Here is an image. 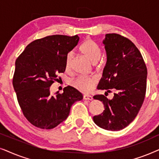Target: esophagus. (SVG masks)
<instances>
[{
  "instance_id": "esophagus-1",
  "label": "esophagus",
  "mask_w": 159,
  "mask_h": 159,
  "mask_svg": "<svg viewBox=\"0 0 159 159\" xmlns=\"http://www.w3.org/2000/svg\"><path fill=\"white\" fill-rule=\"evenodd\" d=\"M83 99L86 100V101H93V97L91 95H83Z\"/></svg>"
}]
</instances>
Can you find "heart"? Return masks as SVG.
Returning a JSON list of instances; mask_svg holds the SVG:
<instances>
[{
    "instance_id": "obj_1",
    "label": "heart",
    "mask_w": 159,
    "mask_h": 159,
    "mask_svg": "<svg viewBox=\"0 0 159 159\" xmlns=\"http://www.w3.org/2000/svg\"><path fill=\"white\" fill-rule=\"evenodd\" d=\"M80 51L92 64H95L101 57V50L99 45L90 39H86L80 46ZM72 55L69 53L65 59V69L69 71L71 68ZM98 80L94 77H77L71 82V84L80 92L88 94L94 90Z\"/></svg>"
}]
</instances>
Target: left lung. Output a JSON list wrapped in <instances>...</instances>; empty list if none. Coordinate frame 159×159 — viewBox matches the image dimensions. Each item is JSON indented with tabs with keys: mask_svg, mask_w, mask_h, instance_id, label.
I'll return each mask as SVG.
<instances>
[{
	"mask_svg": "<svg viewBox=\"0 0 159 159\" xmlns=\"http://www.w3.org/2000/svg\"><path fill=\"white\" fill-rule=\"evenodd\" d=\"M103 43L107 61L98 89L108 93L112 89L116 93L111 100L103 95L93 97L105 108L101 114L93 116V121L104 129L119 131L134 120L143 105L147 68L140 52L129 39L106 34Z\"/></svg>",
	"mask_w": 159,
	"mask_h": 159,
	"instance_id": "obj_1",
	"label": "left lung"
}]
</instances>
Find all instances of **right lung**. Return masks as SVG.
I'll return each instance as SVG.
<instances>
[{
    "mask_svg": "<svg viewBox=\"0 0 159 159\" xmlns=\"http://www.w3.org/2000/svg\"><path fill=\"white\" fill-rule=\"evenodd\" d=\"M78 35L47 36L30 43L15 62L13 86L26 119L40 129H51L66 120L71 106L83 98L71 86L51 95L58 73L65 71V59L79 42Z\"/></svg>",
    "mask_w": 159,
    "mask_h": 159,
    "instance_id": "right-lung-1",
    "label": "right lung"
}]
</instances>
